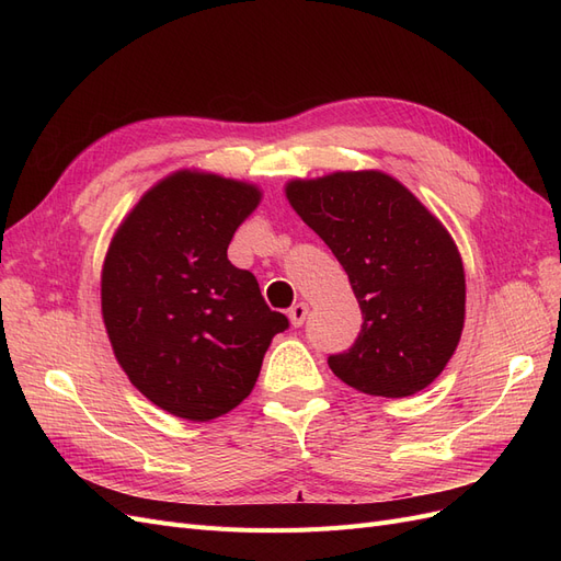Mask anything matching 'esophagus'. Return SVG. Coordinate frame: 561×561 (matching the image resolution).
Listing matches in <instances>:
<instances>
[{
    "instance_id": "obj_1",
    "label": "esophagus",
    "mask_w": 561,
    "mask_h": 561,
    "mask_svg": "<svg viewBox=\"0 0 561 561\" xmlns=\"http://www.w3.org/2000/svg\"><path fill=\"white\" fill-rule=\"evenodd\" d=\"M287 316H290V322H293L295 328H301L304 320H307V316H309V307L304 301H299V304H295V307L290 309V313H287Z\"/></svg>"
}]
</instances>
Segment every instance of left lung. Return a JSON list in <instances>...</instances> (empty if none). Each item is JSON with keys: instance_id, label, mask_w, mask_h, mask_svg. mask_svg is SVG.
<instances>
[{"instance_id": "left-lung-1", "label": "left lung", "mask_w": 561, "mask_h": 561, "mask_svg": "<svg viewBox=\"0 0 561 561\" xmlns=\"http://www.w3.org/2000/svg\"><path fill=\"white\" fill-rule=\"evenodd\" d=\"M297 215L348 274L363 311L353 346L328 358L369 396L404 398L433 383L454 355L466 276L451 236L404 186L377 171L287 184Z\"/></svg>"}]
</instances>
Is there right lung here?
<instances>
[{
	"instance_id": "obj_1",
	"label": "right lung",
	"mask_w": 561,
	"mask_h": 561,
	"mask_svg": "<svg viewBox=\"0 0 561 561\" xmlns=\"http://www.w3.org/2000/svg\"><path fill=\"white\" fill-rule=\"evenodd\" d=\"M257 186L175 173L140 198L103 266V318L130 383L168 414L210 421L241 404L290 328L227 248Z\"/></svg>"
}]
</instances>
